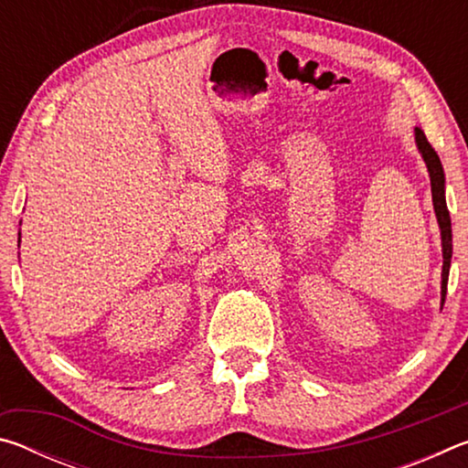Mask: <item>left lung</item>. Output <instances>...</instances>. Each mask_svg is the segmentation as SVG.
Returning a JSON list of instances; mask_svg holds the SVG:
<instances>
[{"instance_id": "left-lung-1", "label": "left lung", "mask_w": 468, "mask_h": 468, "mask_svg": "<svg viewBox=\"0 0 468 468\" xmlns=\"http://www.w3.org/2000/svg\"><path fill=\"white\" fill-rule=\"evenodd\" d=\"M415 140L417 146L421 150V156L427 165L431 179V196H433V208L435 217L441 229V251H443V266H441V303L446 301L448 291V274H450V258H452V225H450V212L446 206V196H443V169L440 163V156L435 153L430 140L425 138L421 128H415Z\"/></svg>"}]
</instances>
